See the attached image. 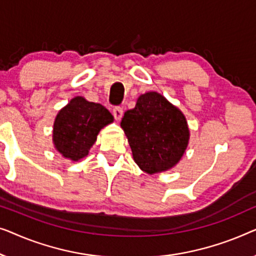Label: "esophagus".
I'll return each instance as SVG.
<instances>
[{"instance_id": "esophagus-1", "label": "esophagus", "mask_w": 256, "mask_h": 256, "mask_svg": "<svg viewBox=\"0 0 256 256\" xmlns=\"http://www.w3.org/2000/svg\"><path fill=\"white\" fill-rule=\"evenodd\" d=\"M123 114H124V110L122 106H114V110H112V114L114 117V120H120L122 117H123Z\"/></svg>"}]
</instances>
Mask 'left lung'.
<instances>
[{
    "instance_id": "8db88e82",
    "label": "left lung",
    "mask_w": 256,
    "mask_h": 256,
    "mask_svg": "<svg viewBox=\"0 0 256 256\" xmlns=\"http://www.w3.org/2000/svg\"><path fill=\"white\" fill-rule=\"evenodd\" d=\"M120 126L136 164L148 174L174 167L188 146L186 117L156 92L140 96L136 108L124 114Z\"/></svg>"
}]
</instances>
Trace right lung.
I'll use <instances>...</instances> for the list:
<instances>
[{"label":"right lung","mask_w":256,"mask_h":256,"mask_svg":"<svg viewBox=\"0 0 256 256\" xmlns=\"http://www.w3.org/2000/svg\"><path fill=\"white\" fill-rule=\"evenodd\" d=\"M114 116L102 104L74 97L58 114L53 142L64 158L78 161L88 156L100 128L112 123Z\"/></svg>","instance_id":"right-lung-1"}]
</instances>
